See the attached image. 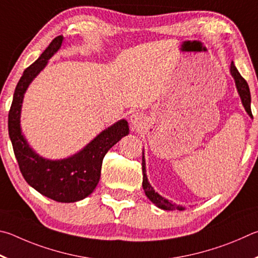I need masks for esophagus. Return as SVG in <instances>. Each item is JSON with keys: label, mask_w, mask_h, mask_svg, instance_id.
<instances>
[{"label": "esophagus", "mask_w": 258, "mask_h": 258, "mask_svg": "<svg viewBox=\"0 0 258 258\" xmlns=\"http://www.w3.org/2000/svg\"><path fill=\"white\" fill-rule=\"evenodd\" d=\"M130 122H132V124L135 128H136V126L139 128L143 123V115L139 114V113H133V114L130 115Z\"/></svg>", "instance_id": "34e87169"}]
</instances>
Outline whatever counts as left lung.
Returning a JSON list of instances; mask_svg holds the SVG:
<instances>
[{
	"mask_svg": "<svg viewBox=\"0 0 258 258\" xmlns=\"http://www.w3.org/2000/svg\"><path fill=\"white\" fill-rule=\"evenodd\" d=\"M230 74H231L232 78L234 80V84H236L238 94H239V96H240L243 107H245V110L248 113V115L252 117L251 110H250L251 98H250L249 87H248L247 81L242 78L241 75L239 74V71L237 70V68L234 67L233 61L231 62V66H230ZM143 188H144V191H145L148 200H150L153 204H155L157 207H159V209L165 210V211H173V210L183 211L184 210V207L174 204V203H172V202H169L166 198L162 197L160 194H157L154 190V188L151 186V183L148 182V179L146 175V162H145V156H144V150H143Z\"/></svg>",
	"mask_w": 258,
	"mask_h": 258,
	"instance_id": "left-lung-1",
	"label": "left lung"
}]
</instances>
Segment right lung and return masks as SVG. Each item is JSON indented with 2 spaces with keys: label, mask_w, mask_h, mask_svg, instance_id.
Masks as SVG:
<instances>
[{
  "label": "right lung",
  "mask_w": 258,
  "mask_h": 258,
  "mask_svg": "<svg viewBox=\"0 0 258 258\" xmlns=\"http://www.w3.org/2000/svg\"><path fill=\"white\" fill-rule=\"evenodd\" d=\"M62 42L63 36L54 38L42 55L24 71L13 94L8 125L16 159L29 186L55 202L75 203L89 196L96 188L104 156L129 134V125L124 119L116 121L99 133L83 150L62 160L45 159L29 146L20 125L25 93L49 58L60 49Z\"/></svg>",
  "instance_id": "add662e5"
}]
</instances>
